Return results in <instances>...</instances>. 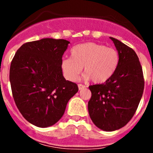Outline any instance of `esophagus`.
Returning <instances> with one entry per match:
<instances>
[{"instance_id":"esophagus-1","label":"esophagus","mask_w":153,"mask_h":153,"mask_svg":"<svg viewBox=\"0 0 153 153\" xmlns=\"http://www.w3.org/2000/svg\"><path fill=\"white\" fill-rule=\"evenodd\" d=\"M78 89H79V90H82V89L85 88V85H82V84H78Z\"/></svg>"}]
</instances>
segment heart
<instances>
[{"mask_svg":"<svg viewBox=\"0 0 153 153\" xmlns=\"http://www.w3.org/2000/svg\"><path fill=\"white\" fill-rule=\"evenodd\" d=\"M71 57L62 59L61 68L65 77L75 81L84 67L85 78L103 83L113 76L119 65L118 52L112 47L88 42L73 47Z\"/></svg>","mask_w":153,"mask_h":153,"instance_id":"1","label":"heart"}]
</instances>
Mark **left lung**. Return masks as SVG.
<instances>
[{
	"label": "left lung",
	"mask_w": 153,
	"mask_h": 153,
	"mask_svg": "<svg viewBox=\"0 0 153 153\" xmlns=\"http://www.w3.org/2000/svg\"><path fill=\"white\" fill-rule=\"evenodd\" d=\"M119 55L117 69L104 83L89 86L91 98L88 108L94 124L112 131L125 126L137 108L144 90L143 68L132 49L110 37Z\"/></svg>",
	"instance_id": "8db88e82"
}]
</instances>
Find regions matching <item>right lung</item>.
Here are the masks:
<instances>
[{"mask_svg": "<svg viewBox=\"0 0 153 153\" xmlns=\"http://www.w3.org/2000/svg\"><path fill=\"white\" fill-rule=\"evenodd\" d=\"M69 43L52 38L25 43L12 59L9 78L16 105L23 117L38 127L58 122L78 91L77 84L65 80L61 68Z\"/></svg>", "mask_w": 153, "mask_h": 153, "instance_id": "1", "label": "right lung"}]
</instances>
